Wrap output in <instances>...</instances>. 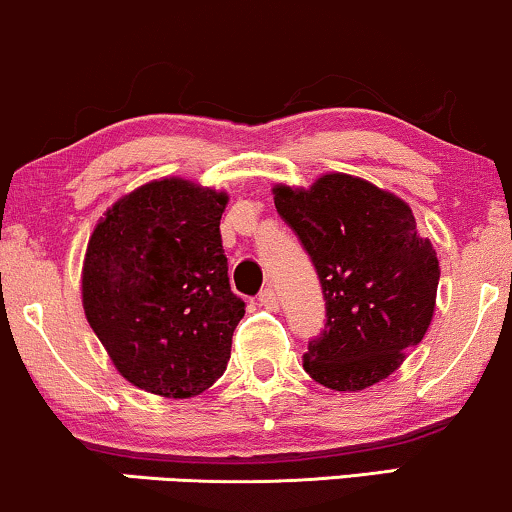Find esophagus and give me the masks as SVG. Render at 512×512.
Instances as JSON below:
<instances>
[{"mask_svg":"<svg viewBox=\"0 0 512 512\" xmlns=\"http://www.w3.org/2000/svg\"><path fill=\"white\" fill-rule=\"evenodd\" d=\"M258 304L263 308H268V311H277V306H280V299H277L275 289L273 287H266L261 294H258Z\"/></svg>","mask_w":512,"mask_h":512,"instance_id":"esophagus-1","label":"esophagus"}]
</instances>
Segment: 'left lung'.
<instances>
[{"label": "left lung", "instance_id": "left-lung-1", "mask_svg": "<svg viewBox=\"0 0 512 512\" xmlns=\"http://www.w3.org/2000/svg\"><path fill=\"white\" fill-rule=\"evenodd\" d=\"M275 208L311 256L327 323L304 370L334 391H361L406 361L432 323L439 258L396 194L346 173L311 187L275 185Z\"/></svg>", "mask_w": 512, "mask_h": 512}]
</instances>
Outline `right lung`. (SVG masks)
Listing matches in <instances>:
<instances>
[{
	"mask_svg": "<svg viewBox=\"0 0 512 512\" xmlns=\"http://www.w3.org/2000/svg\"><path fill=\"white\" fill-rule=\"evenodd\" d=\"M227 194L151 180L113 204L82 263V308L116 370L166 399L206 391L230 361L232 294L220 218Z\"/></svg>",
	"mask_w": 512,
	"mask_h": 512,
	"instance_id": "obj_1",
	"label": "right lung"
}]
</instances>
